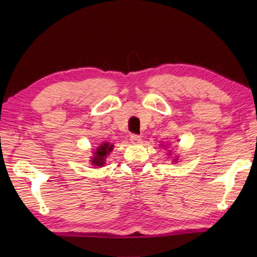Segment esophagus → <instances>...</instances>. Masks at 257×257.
Instances as JSON below:
<instances>
[{
	"instance_id": "obj_1",
	"label": "esophagus",
	"mask_w": 257,
	"mask_h": 257,
	"mask_svg": "<svg viewBox=\"0 0 257 257\" xmlns=\"http://www.w3.org/2000/svg\"><path fill=\"white\" fill-rule=\"evenodd\" d=\"M130 141H132V144L134 145H138L141 143V137L138 135H132L130 136Z\"/></svg>"
}]
</instances>
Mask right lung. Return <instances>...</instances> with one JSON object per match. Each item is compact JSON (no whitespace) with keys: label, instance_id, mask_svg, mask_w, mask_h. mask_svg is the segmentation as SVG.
I'll list each match as a JSON object with an SVG mask.
<instances>
[{"label":"right lung","instance_id":"right-lung-1","mask_svg":"<svg viewBox=\"0 0 257 257\" xmlns=\"http://www.w3.org/2000/svg\"><path fill=\"white\" fill-rule=\"evenodd\" d=\"M112 148H113V145H110L108 143H103L102 145L98 147L96 151L94 152V157H91L92 165L97 167H101L105 165L106 158L109 154H110Z\"/></svg>","mask_w":257,"mask_h":257}]
</instances>
